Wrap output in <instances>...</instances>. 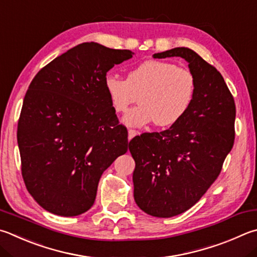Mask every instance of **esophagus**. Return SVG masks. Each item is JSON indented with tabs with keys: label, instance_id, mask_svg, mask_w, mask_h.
Instances as JSON below:
<instances>
[{
	"label": "esophagus",
	"instance_id": "1",
	"mask_svg": "<svg viewBox=\"0 0 257 257\" xmlns=\"http://www.w3.org/2000/svg\"><path fill=\"white\" fill-rule=\"evenodd\" d=\"M138 135V132H136V130H134V129H129L128 130V138H129V141L130 139H133L135 136H137Z\"/></svg>",
	"mask_w": 257,
	"mask_h": 257
}]
</instances>
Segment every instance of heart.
<instances>
[{
    "label": "heart",
    "mask_w": 257,
    "mask_h": 257,
    "mask_svg": "<svg viewBox=\"0 0 257 257\" xmlns=\"http://www.w3.org/2000/svg\"><path fill=\"white\" fill-rule=\"evenodd\" d=\"M106 94L115 112H127L129 106L141 104L123 116L128 127L142 128L156 122L169 127L180 121L192 103L195 80L189 69L165 60H146L128 73L127 80L108 75Z\"/></svg>",
    "instance_id": "obj_1"
}]
</instances>
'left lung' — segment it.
<instances>
[{
    "label": "left lung",
    "instance_id": "left-lung-1",
    "mask_svg": "<svg viewBox=\"0 0 257 257\" xmlns=\"http://www.w3.org/2000/svg\"><path fill=\"white\" fill-rule=\"evenodd\" d=\"M153 57L185 59L195 80L183 118L129 143L136 163L135 201L151 216L170 218L193 207L220 173L235 141L236 106L221 74L192 49L177 47Z\"/></svg>",
    "mask_w": 257,
    "mask_h": 257
}]
</instances>
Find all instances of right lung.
<instances>
[{"label":"right lung","instance_id":"1","mask_svg":"<svg viewBox=\"0 0 257 257\" xmlns=\"http://www.w3.org/2000/svg\"><path fill=\"white\" fill-rule=\"evenodd\" d=\"M127 49L84 43L56 57L30 83L18 122L27 190L47 211L84 213L95 201L102 173L128 151L104 80Z\"/></svg>","mask_w":257,"mask_h":257}]
</instances>
